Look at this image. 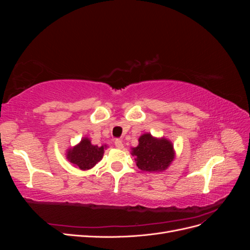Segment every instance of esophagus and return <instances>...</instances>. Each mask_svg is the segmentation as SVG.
Returning a JSON list of instances; mask_svg holds the SVG:
<instances>
[{"instance_id": "34e87169", "label": "esophagus", "mask_w": 250, "mask_h": 250, "mask_svg": "<svg viewBox=\"0 0 250 250\" xmlns=\"http://www.w3.org/2000/svg\"><path fill=\"white\" fill-rule=\"evenodd\" d=\"M115 146H116L118 149H122V148H123V143H122V141L117 139V140L115 141Z\"/></svg>"}]
</instances>
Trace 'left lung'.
Instances as JSON below:
<instances>
[{
	"mask_svg": "<svg viewBox=\"0 0 250 250\" xmlns=\"http://www.w3.org/2000/svg\"><path fill=\"white\" fill-rule=\"evenodd\" d=\"M139 169L147 172H160L167 169L173 162L175 153L172 143L157 139L150 133H144L139 139V145L131 149Z\"/></svg>",
	"mask_w": 250,
	"mask_h": 250,
	"instance_id": "1",
	"label": "left lung"
}]
</instances>
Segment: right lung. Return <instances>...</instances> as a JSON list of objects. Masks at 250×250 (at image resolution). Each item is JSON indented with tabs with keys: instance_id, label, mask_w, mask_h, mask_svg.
Masks as SVG:
<instances>
[{
	"instance_id": "add662e5",
	"label": "right lung",
	"mask_w": 250,
	"mask_h": 250,
	"mask_svg": "<svg viewBox=\"0 0 250 250\" xmlns=\"http://www.w3.org/2000/svg\"><path fill=\"white\" fill-rule=\"evenodd\" d=\"M105 148L106 145L101 147L93 145L87 138H84L78 145L67 150L66 158L74 166H76V168L80 170H89L102 160Z\"/></svg>"
}]
</instances>
